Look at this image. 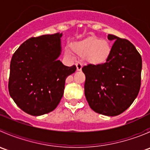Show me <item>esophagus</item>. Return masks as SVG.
<instances>
[{
  "label": "esophagus",
  "instance_id": "esophagus-1",
  "mask_svg": "<svg viewBox=\"0 0 150 150\" xmlns=\"http://www.w3.org/2000/svg\"><path fill=\"white\" fill-rule=\"evenodd\" d=\"M76 67H77V70H78V71H81V69H82L83 64H81V63H80V62L76 63Z\"/></svg>",
  "mask_w": 150,
  "mask_h": 150
}]
</instances>
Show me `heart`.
<instances>
[{
    "mask_svg": "<svg viewBox=\"0 0 150 150\" xmlns=\"http://www.w3.org/2000/svg\"><path fill=\"white\" fill-rule=\"evenodd\" d=\"M74 51L80 57H84L86 62L99 65L107 61L112 52V47L107 40L91 36L77 42L72 46Z\"/></svg>",
    "mask_w": 150,
    "mask_h": 150,
    "instance_id": "heart-1",
    "label": "heart"
}]
</instances>
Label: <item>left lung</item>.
Returning a JSON list of instances; mask_svg holds the SVG:
<instances>
[{
    "label": "left lung",
    "instance_id": "left-lung-1",
    "mask_svg": "<svg viewBox=\"0 0 150 150\" xmlns=\"http://www.w3.org/2000/svg\"><path fill=\"white\" fill-rule=\"evenodd\" d=\"M107 38L115 40L107 61L82 68L86 75L85 96L94 112L116 116L125 111L138 96L142 60L129 40L110 34Z\"/></svg>",
    "mask_w": 150,
    "mask_h": 150
}]
</instances>
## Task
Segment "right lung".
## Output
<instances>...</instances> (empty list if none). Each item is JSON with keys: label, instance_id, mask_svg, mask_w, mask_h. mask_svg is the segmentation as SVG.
Masks as SVG:
<instances>
[{"label": "right lung", "instance_id": "add662e5", "mask_svg": "<svg viewBox=\"0 0 150 150\" xmlns=\"http://www.w3.org/2000/svg\"><path fill=\"white\" fill-rule=\"evenodd\" d=\"M62 33L31 38L13 54L8 91L16 105L29 115L39 116L55 110L64 94L65 80L76 67L58 60Z\"/></svg>", "mask_w": 150, "mask_h": 150}]
</instances>
